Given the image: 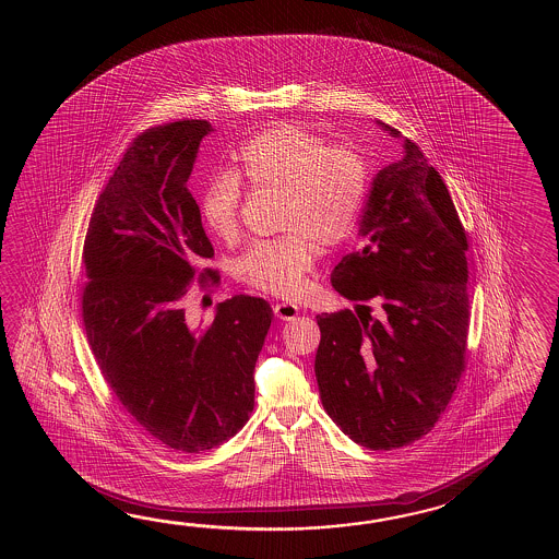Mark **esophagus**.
<instances>
[{
	"label": "esophagus",
	"mask_w": 559,
	"mask_h": 559,
	"mask_svg": "<svg viewBox=\"0 0 559 559\" xmlns=\"http://www.w3.org/2000/svg\"><path fill=\"white\" fill-rule=\"evenodd\" d=\"M297 306H294V304H287V301H282V304H275L274 306V313L280 318V320H294L297 316Z\"/></svg>",
	"instance_id": "esophagus-1"
}]
</instances>
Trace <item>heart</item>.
<instances>
[{"mask_svg":"<svg viewBox=\"0 0 559 559\" xmlns=\"http://www.w3.org/2000/svg\"><path fill=\"white\" fill-rule=\"evenodd\" d=\"M251 186L282 191L284 238L258 241L239 262V277L255 289L294 297L304 289L316 260V243L333 248L349 238L368 191L366 159L347 145H330L294 123H282L251 138L239 152ZM241 181L217 171L202 193L203 222L217 238L236 236Z\"/></svg>","mask_w":559,"mask_h":559,"instance_id":"heart-1","label":"heart"}]
</instances>
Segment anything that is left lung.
<instances>
[{
  "mask_svg": "<svg viewBox=\"0 0 559 559\" xmlns=\"http://www.w3.org/2000/svg\"><path fill=\"white\" fill-rule=\"evenodd\" d=\"M465 251L443 179L404 140L402 157L371 181L356 251L333 267L332 285L357 301L356 313L318 316L321 404L349 440L368 450L404 448L445 412L465 368ZM371 302L381 306L378 319Z\"/></svg>",
  "mask_w": 559,
  "mask_h": 559,
  "instance_id": "8db88e82",
  "label": "left lung"
}]
</instances>
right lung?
<instances>
[{
	"mask_svg": "<svg viewBox=\"0 0 559 559\" xmlns=\"http://www.w3.org/2000/svg\"><path fill=\"white\" fill-rule=\"evenodd\" d=\"M205 119L143 131L95 202L84 243L87 342L107 385L167 448L222 445L253 412V369L274 311L262 297L234 296L205 328H190L183 297L214 255L188 179Z\"/></svg>",
	"mask_w": 559,
	"mask_h": 559,
	"instance_id": "add662e5",
	"label": "right lung"
}]
</instances>
